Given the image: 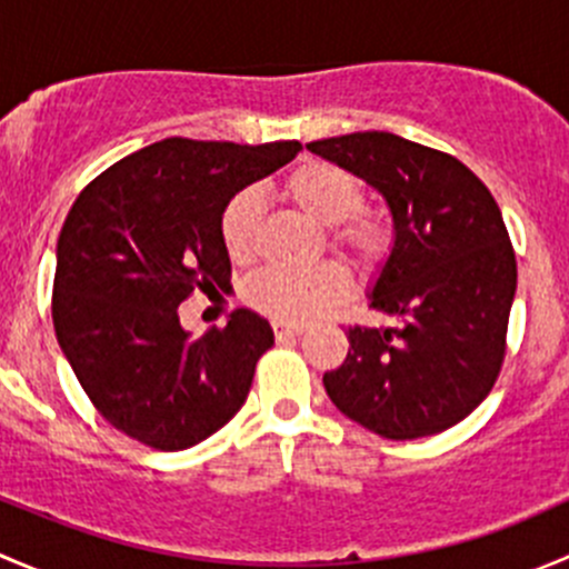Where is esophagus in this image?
<instances>
[{"mask_svg":"<svg viewBox=\"0 0 569 569\" xmlns=\"http://www.w3.org/2000/svg\"><path fill=\"white\" fill-rule=\"evenodd\" d=\"M272 332L278 341H289V338L300 336L302 327L300 325H286V321H272Z\"/></svg>","mask_w":569,"mask_h":569,"instance_id":"1","label":"esophagus"}]
</instances>
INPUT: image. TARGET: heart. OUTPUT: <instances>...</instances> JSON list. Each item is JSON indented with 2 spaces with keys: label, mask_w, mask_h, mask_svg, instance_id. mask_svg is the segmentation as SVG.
Here are the masks:
<instances>
[{
  "label": "heart",
  "mask_w": 569,
  "mask_h": 569,
  "mask_svg": "<svg viewBox=\"0 0 569 569\" xmlns=\"http://www.w3.org/2000/svg\"><path fill=\"white\" fill-rule=\"evenodd\" d=\"M283 194L313 222L327 228V248L347 258L358 272L375 274L391 258L396 233L382 211L366 209V183L352 170L325 159L297 164L283 181ZM263 203L256 189H239L220 211V239L231 261L250 263L258 250ZM349 274L341 263L325 261L306 272L263 269L242 286L252 311L286 325L325 317L347 297Z\"/></svg>",
  "instance_id": "heart-1"
}]
</instances>
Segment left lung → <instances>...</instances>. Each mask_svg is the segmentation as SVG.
Masks as SVG:
<instances>
[{"mask_svg": "<svg viewBox=\"0 0 569 569\" xmlns=\"http://www.w3.org/2000/svg\"><path fill=\"white\" fill-rule=\"evenodd\" d=\"M308 148L380 189L396 228L371 308L401 321L349 327L327 396L388 440L446 432L487 399L507 358L518 261L501 209L460 159L391 131Z\"/></svg>", "mask_w": 569, "mask_h": 569, "instance_id": "left-lung-1", "label": "left lung"}]
</instances>
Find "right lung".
I'll use <instances>...</instances> for the list:
<instances>
[{"mask_svg":"<svg viewBox=\"0 0 569 569\" xmlns=\"http://www.w3.org/2000/svg\"><path fill=\"white\" fill-rule=\"evenodd\" d=\"M300 148L168 137L114 162L73 200L57 239L51 319L109 427L181 451L242 410L274 343L269 321L237 308L226 327L189 338L178 306L198 289L231 286L222 206Z\"/></svg>","mask_w":569,"mask_h":569,"instance_id":"obj_1","label":"right lung"}]
</instances>
